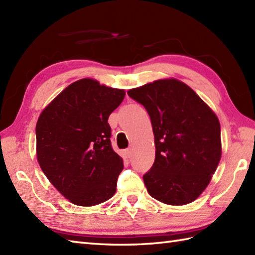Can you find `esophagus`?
Returning a JSON list of instances; mask_svg holds the SVG:
<instances>
[{"instance_id":"34e87169","label":"esophagus","mask_w":255,"mask_h":255,"mask_svg":"<svg viewBox=\"0 0 255 255\" xmlns=\"http://www.w3.org/2000/svg\"><path fill=\"white\" fill-rule=\"evenodd\" d=\"M125 153H126V155L128 156V158H130L131 154H132V149L131 148H127L126 150H125Z\"/></svg>"}]
</instances>
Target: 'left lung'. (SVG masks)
Here are the masks:
<instances>
[{
  "label": "left lung",
  "instance_id": "1",
  "mask_svg": "<svg viewBox=\"0 0 255 255\" xmlns=\"http://www.w3.org/2000/svg\"><path fill=\"white\" fill-rule=\"evenodd\" d=\"M148 112L155 159L143 175L148 193L167 205L194 202L207 187L221 158L216 114L185 83L154 81L128 91Z\"/></svg>",
  "mask_w": 255,
  "mask_h": 255
}]
</instances>
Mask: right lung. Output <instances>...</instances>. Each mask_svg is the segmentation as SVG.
Returning a JSON list of instances; mask_svg holds the SVG:
<instances>
[{
  "label": "right lung",
  "mask_w": 255,
  "mask_h": 255,
  "mask_svg": "<svg viewBox=\"0 0 255 255\" xmlns=\"http://www.w3.org/2000/svg\"><path fill=\"white\" fill-rule=\"evenodd\" d=\"M124 97V90L82 79L64 89L38 118V163L74 205L104 203L116 192L124 164L112 148L107 121Z\"/></svg>",
  "instance_id": "obj_1"
}]
</instances>
